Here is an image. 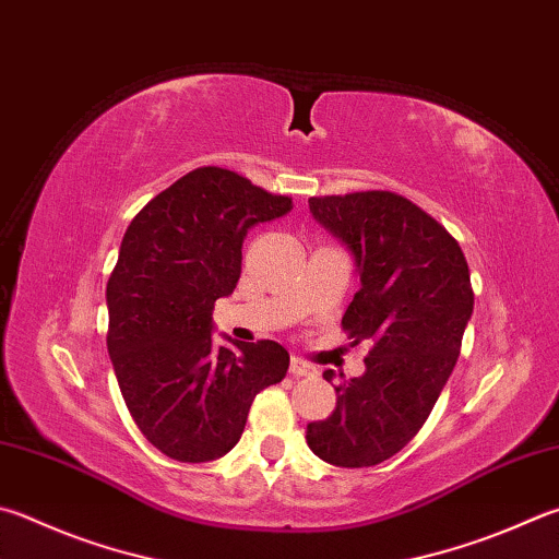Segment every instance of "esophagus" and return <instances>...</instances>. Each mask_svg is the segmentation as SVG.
I'll return each instance as SVG.
<instances>
[{"label": "esophagus", "instance_id": "esophagus-1", "mask_svg": "<svg viewBox=\"0 0 559 559\" xmlns=\"http://www.w3.org/2000/svg\"><path fill=\"white\" fill-rule=\"evenodd\" d=\"M290 373H293V377H312L314 367H312V364H308L306 359L290 357Z\"/></svg>", "mask_w": 559, "mask_h": 559}]
</instances>
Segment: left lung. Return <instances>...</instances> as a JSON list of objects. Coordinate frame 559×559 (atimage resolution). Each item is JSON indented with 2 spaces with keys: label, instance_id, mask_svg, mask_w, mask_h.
<instances>
[{
  "label": "left lung",
  "instance_id": "left-lung-1",
  "mask_svg": "<svg viewBox=\"0 0 559 559\" xmlns=\"http://www.w3.org/2000/svg\"><path fill=\"white\" fill-rule=\"evenodd\" d=\"M308 202L357 263L361 288L342 328L371 349L367 371L334 385L337 408L310 423L306 440L334 466H373L418 435L450 379L474 310L469 266L450 231L395 192ZM322 377L332 381L334 371Z\"/></svg>",
  "mask_w": 559,
  "mask_h": 559
}]
</instances>
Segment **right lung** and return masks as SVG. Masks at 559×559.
I'll return each mask as SVG.
<instances>
[{
  "label": "right lung",
  "mask_w": 559,
  "mask_h": 559,
  "mask_svg": "<svg viewBox=\"0 0 559 559\" xmlns=\"http://www.w3.org/2000/svg\"><path fill=\"white\" fill-rule=\"evenodd\" d=\"M290 207L288 195L205 166L158 192L124 231L107 281V349L131 418L170 460L227 454L257 393L286 377L278 342L215 347L212 310L237 288L247 231Z\"/></svg>",
  "instance_id": "add662e5"
}]
</instances>
